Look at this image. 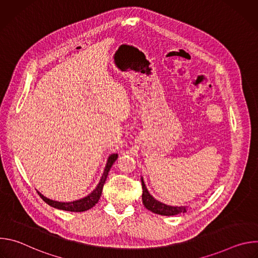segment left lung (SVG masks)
Instances as JSON below:
<instances>
[{
  "label": "left lung",
  "instance_id": "8db88e82",
  "mask_svg": "<svg viewBox=\"0 0 258 258\" xmlns=\"http://www.w3.org/2000/svg\"><path fill=\"white\" fill-rule=\"evenodd\" d=\"M141 180H142V189H143L142 200H143L144 206L147 209L156 213V214L167 215V216L187 212L188 206H169V205H166V204L161 203L158 200L154 199V197L151 196L150 193L148 192V190H147L143 177L141 178Z\"/></svg>",
  "mask_w": 258,
  "mask_h": 258
}]
</instances>
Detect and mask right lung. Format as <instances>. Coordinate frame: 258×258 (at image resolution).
Here are the masks:
<instances>
[{"mask_svg":"<svg viewBox=\"0 0 258 258\" xmlns=\"http://www.w3.org/2000/svg\"><path fill=\"white\" fill-rule=\"evenodd\" d=\"M117 157H118V154H112V155L109 156V158L107 160V163H106V166H105V169H104V172H103V175H102L99 183L97 185L96 189L91 194H89L88 196H86V197H84L80 200H76V201H72V202H58V201L51 200V199L45 197L39 191H38V194L40 195V197L47 204H49L50 206H52L54 208H57V209L66 210V211H73V212H82V211L89 210L98 203V201H99V199L102 195L103 186H104L105 180L107 178L108 172H109L110 168H111L112 164L117 159Z\"/></svg>","mask_w":258,"mask_h":258,"instance_id":"right-lung-1","label":"right lung"}]
</instances>
